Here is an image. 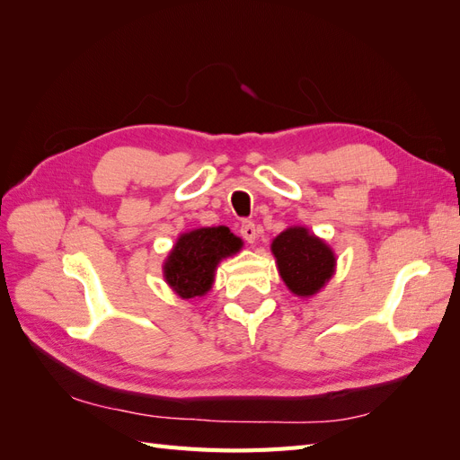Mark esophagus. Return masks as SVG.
<instances>
[{
    "label": "esophagus",
    "mask_w": 460,
    "mask_h": 460,
    "mask_svg": "<svg viewBox=\"0 0 460 460\" xmlns=\"http://www.w3.org/2000/svg\"><path fill=\"white\" fill-rule=\"evenodd\" d=\"M240 234H242V238H243L247 243H253V242H255V238H257L255 222H252V220H245V222H242Z\"/></svg>",
    "instance_id": "esophagus-1"
}]
</instances>
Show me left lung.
<instances>
[{
  "mask_svg": "<svg viewBox=\"0 0 460 460\" xmlns=\"http://www.w3.org/2000/svg\"><path fill=\"white\" fill-rule=\"evenodd\" d=\"M270 247L284 284L297 297L314 296L336 270L332 249L303 226L284 230Z\"/></svg>",
  "mask_w": 460,
  "mask_h": 460,
  "instance_id": "8db88e82",
  "label": "left lung"
}]
</instances>
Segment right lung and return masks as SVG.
Returning <instances> with one entry per match:
<instances>
[{"instance_id": "1", "label": "right lung", "mask_w": 460, "mask_h": 460, "mask_svg": "<svg viewBox=\"0 0 460 460\" xmlns=\"http://www.w3.org/2000/svg\"><path fill=\"white\" fill-rule=\"evenodd\" d=\"M242 245L243 242L226 226L186 232L163 264L164 280L182 299L201 297L215 282L217 264L238 253Z\"/></svg>"}]
</instances>
